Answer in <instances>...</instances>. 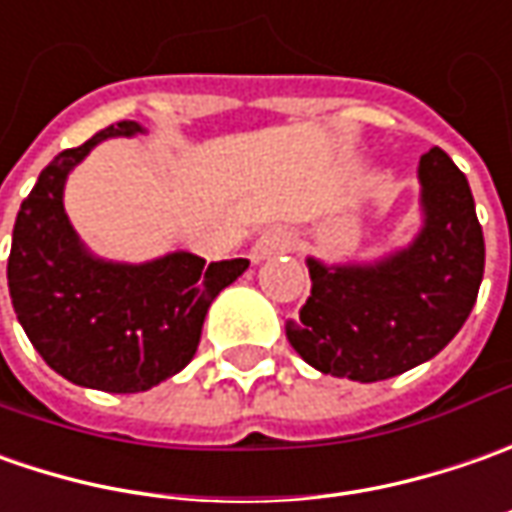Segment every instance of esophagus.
Instances as JSON below:
<instances>
[{"mask_svg":"<svg viewBox=\"0 0 512 512\" xmlns=\"http://www.w3.org/2000/svg\"><path fill=\"white\" fill-rule=\"evenodd\" d=\"M291 246H294V238H291L289 229H269V232H263L260 238L252 243V252L249 257L260 263V260H269V257L280 255V252H289Z\"/></svg>","mask_w":512,"mask_h":512,"instance_id":"obj_1","label":"esophagus"}]
</instances>
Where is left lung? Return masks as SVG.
<instances>
[{"label":"left lung","mask_w":512,"mask_h":512,"mask_svg":"<svg viewBox=\"0 0 512 512\" xmlns=\"http://www.w3.org/2000/svg\"><path fill=\"white\" fill-rule=\"evenodd\" d=\"M416 238L371 263L309 257L311 297L286 326L311 368L379 382L436 357L465 326L485 274V238L465 172L433 147L419 158Z\"/></svg>","instance_id":"left-lung-1"}]
</instances>
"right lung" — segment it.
Returning <instances> with one entry per match:
<instances>
[{
    "mask_svg": "<svg viewBox=\"0 0 512 512\" xmlns=\"http://www.w3.org/2000/svg\"><path fill=\"white\" fill-rule=\"evenodd\" d=\"M138 133V121H118L59 152L22 201L8 257L10 303L27 340L56 374L107 394L150 391L186 368L212 300L249 269L246 257L206 266L192 252L115 263L84 246L64 212L67 175L101 141Z\"/></svg>",
    "mask_w": 512,
    "mask_h": 512,
    "instance_id": "right-lung-1",
    "label": "right lung"
}]
</instances>
